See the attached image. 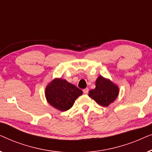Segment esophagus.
Returning <instances> with one entry per match:
<instances>
[{"label": "esophagus", "mask_w": 152, "mask_h": 152, "mask_svg": "<svg viewBox=\"0 0 152 152\" xmlns=\"http://www.w3.org/2000/svg\"><path fill=\"white\" fill-rule=\"evenodd\" d=\"M83 92H84V94H87V93H88V88H85V89H84V90H83Z\"/></svg>", "instance_id": "34e87169"}]
</instances>
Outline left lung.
I'll return each instance as SVG.
<instances>
[{
  "mask_svg": "<svg viewBox=\"0 0 152 152\" xmlns=\"http://www.w3.org/2000/svg\"><path fill=\"white\" fill-rule=\"evenodd\" d=\"M119 94V88L109 79L99 76L95 82V88L89 91L88 96L102 107L113 103Z\"/></svg>",
  "mask_w": 152,
  "mask_h": 152,
  "instance_id": "obj_1",
  "label": "left lung"
}]
</instances>
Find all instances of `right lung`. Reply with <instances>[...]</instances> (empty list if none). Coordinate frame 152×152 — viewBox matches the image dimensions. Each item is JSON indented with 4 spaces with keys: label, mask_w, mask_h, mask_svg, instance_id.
I'll list each match as a JSON object with an SVG mask.
<instances>
[{
    "label": "right lung",
    "mask_w": 152,
    "mask_h": 152,
    "mask_svg": "<svg viewBox=\"0 0 152 152\" xmlns=\"http://www.w3.org/2000/svg\"><path fill=\"white\" fill-rule=\"evenodd\" d=\"M82 93L81 89L61 78H55L52 80L45 91L48 102L61 111L70 109L76 99Z\"/></svg>",
    "instance_id": "right-lung-1"
}]
</instances>
